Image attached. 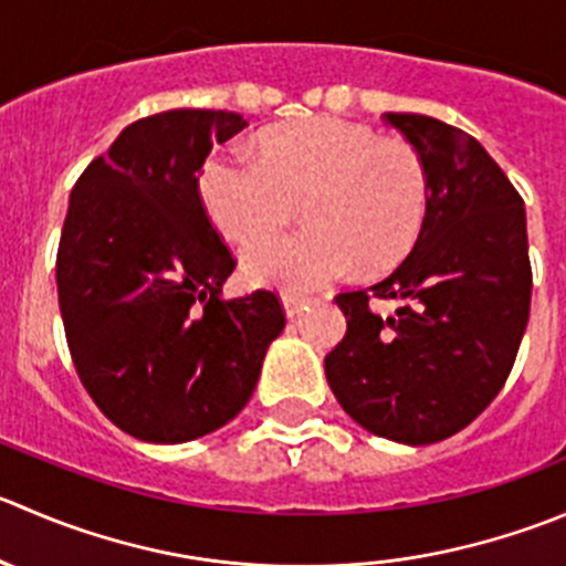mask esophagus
<instances>
[{"label":"esophagus","mask_w":566,"mask_h":566,"mask_svg":"<svg viewBox=\"0 0 566 566\" xmlns=\"http://www.w3.org/2000/svg\"><path fill=\"white\" fill-rule=\"evenodd\" d=\"M282 304H284V312H287V317H295L301 310H304L306 298L295 293H282Z\"/></svg>","instance_id":"1"}]
</instances>
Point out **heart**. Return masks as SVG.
Returning <instances> with one entry per match:
<instances>
[{
	"label": "heart",
	"mask_w": 566,
	"mask_h": 566,
	"mask_svg": "<svg viewBox=\"0 0 566 566\" xmlns=\"http://www.w3.org/2000/svg\"><path fill=\"white\" fill-rule=\"evenodd\" d=\"M199 188L216 227L238 243L283 226L305 205L310 228L243 251L251 282L284 290L321 287L356 262L361 271L398 265L429 212V171L415 146L343 118L276 126L256 157L212 155Z\"/></svg>",
	"instance_id": "1"
}]
</instances>
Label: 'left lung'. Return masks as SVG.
<instances>
[{
  "label": "left lung",
  "instance_id": "left-lung-1",
  "mask_svg": "<svg viewBox=\"0 0 566 566\" xmlns=\"http://www.w3.org/2000/svg\"><path fill=\"white\" fill-rule=\"evenodd\" d=\"M429 171V212L411 254L370 290L339 293L345 337L326 356L339 406L376 437L431 446L492 403L528 326L523 196L468 132L384 113ZM395 300V316L369 310Z\"/></svg>",
  "mask_w": 566,
  "mask_h": 566
}]
</instances>
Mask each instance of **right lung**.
Masks as SVG:
<instances>
[{
	"mask_svg": "<svg viewBox=\"0 0 566 566\" xmlns=\"http://www.w3.org/2000/svg\"><path fill=\"white\" fill-rule=\"evenodd\" d=\"M243 115L166 109L126 126L76 179L57 249V301L82 387L120 431L196 440L245 403L284 328L279 295L223 298L234 256L196 174Z\"/></svg>",
	"mask_w": 566,
	"mask_h": 566,
	"instance_id": "add662e5",
	"label": "right lung"
}]
</instances>
